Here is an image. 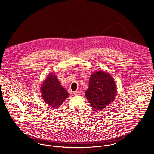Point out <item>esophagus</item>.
<instances>
[{
    "mask_svg": "<svg viewBox=\"0 0 154 154\" xmlns=\"http://www.w3.org/2000/svg\"><path fill=\"white\" fill-rule=\"evenodd\" d=\"M80 93H81V92L79 91H76L74 92V94L75 95H80Z\"/></svg>",
    "mask_w": 154,
    "mask_h": 154,
    "instance_id": "34e87169",
    "label": "esophagus"
}]
</instances>
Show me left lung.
Instances as JSON below:
<instances>
[{
    "mask_svg": "<svg viewBox=\"0 0 154 154\" xmlns=\"http://www.w3.org/2000/svg\"><path fill=\"white\" fill-rule=\"evenodd\" d=\"M116 94L115 82L109 73L99 71L91 75L85 96L94 109H103L114 100Z\"/></svg>",
    "mask_w": 154,
    "mask_h": 154,
    "instance_id": "1",
    "label": "left lung"
}]
</instances>
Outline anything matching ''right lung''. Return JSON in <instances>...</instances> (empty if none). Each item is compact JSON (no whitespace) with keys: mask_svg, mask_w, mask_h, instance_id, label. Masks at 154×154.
Masks as SVG:
<instances>
[{"mask_svg":"<svg viewBox=\"0 0 154 154\" xmlns=\"http://www.w3.org/2000/svg\"><path fill=\"white\" fill-rule=\"evenodd\" d=\"M41 91L44 101L52 108L60 106L69 96V93L61 85L55 74H50L45 80Z\"/></svg>","mask_w":154,"mask_h":154,"instance_id":"1","label":"right lung"}]
</instances>
